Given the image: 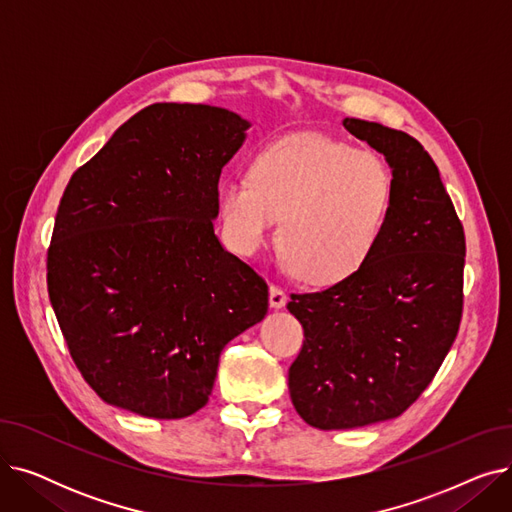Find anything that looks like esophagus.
<instances>
[{"mask_svg": "<svg viewBox=\"0 0 512 512\" xmlns=\"http://www.w3.org/2000/svg\"><path fill=\"white\" fill-rule=\"evenodd\" d=\"M286 301H288L286 290H284L282 286H278V284H272V286H270V305L276 307V309H280V307L286 305Z\"/></svg>", "mask_w": 512, "mask_h": 512, "instance_id": "obj_1", "label": "esophagus"}]
</instances>
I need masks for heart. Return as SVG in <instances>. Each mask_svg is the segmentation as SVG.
<instances>
[{
	"mask_svg": "<svg viewBox=\"0 0 512 512\" xmlns=\"http://www.w3.org/2000/svg\"><path fill=\"white\" fill-rule=\"evenodd\" d=\"M394 201L386 161L324 134H288L267 143L251 161L249 178L218 186L224 234L240 255L278 242L294 272L330 286L357 274L384 236Z\"/></svg>",
	"mask_w": 512,
	"mask_h": 512,
	"instance_id": "obj_1",
	"label": "heart"
}]
</instances>
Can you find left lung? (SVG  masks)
Listing matches in <instances>:
<instances>
[{
	"instance_id": "1",
	"label": "left lung",
	"mask_w": 512,
	"mask_h": 512,
	"mask_svg": "<svg viewBox=\"0 0 512 512\" xmlns=\"http://www.w3.org/2000/svg\"><path fill=\"white\" fill-rule=\"evenodd\" d=\"M386 155L394 201L378 249L326 290L290 294L305 340L288 369L297 413L351 429L405 413L434 380L463 317L465 230L423 145L407 132L346 118Z\"/></svg>"
}]
</instances>
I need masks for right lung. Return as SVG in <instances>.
<instances>
[{
    "instance_id": "1",
    "label": "right lung",
    "mask_w": 512,
    "mask_h": 512,
    "mask_svg": "<svg viewBox=\"0 0 512 512\" xmlns=\"http://www.w3.org/2000/svg\"><path fill=\"white\" fill-rule=\"evenodd\" d=\"M249 122L224 107L153 103L64 191L47 292L70 357L110 405L197 413L222 348L267 313V284L213 232L222 168Z\"/></svg>"
}]
</instances>
